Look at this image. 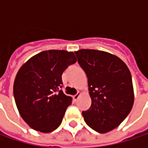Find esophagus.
Returning a JSON list of instances; mask_svg holds the SVG:
<instances>
[{
    "label": "esophagus",
    "instance_id": "1",
    "mask_svg": "<svg viewBox=\"0 0 148 148\" xmlns=\"http://www.w3.org/2000/svg\"><path fill=\"white\" fill-rule=\"evenodd\" d=\"M79 95H80V92H77L75 95H74V96H73V99H74V101H77V99H79Z\"/></svg>",
    "mask_w": 148,
    "mask_h": 148
}]
</instances>
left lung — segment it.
I'll return each instance as SVG.
<instances>
[{"label":"left lung","mask_w":148,"mask_h":148,"mask_svg":"<svg viewBox=\"0 0 148 148\" xmlns=\"http://www.w3.org/2000/svg\"><path fill=\"white\" fill-rule=\"evenodd\" d=\"M87 76L91 107L82 111L86 124L99 133L116 128L130 114L134 103L132 77L117 56L96 49L74 52Z\"/></svg>","instance_id":"1"}]
</instances>
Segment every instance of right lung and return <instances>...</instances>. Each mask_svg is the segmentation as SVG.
I'll return each mask as SVG.
<instances>
[{
  "label": "right lung",
  "mask_w": 148,
  "mask_h": 148,
  "mask_svg": "<svg viewBox=\"0 0 148 148\" xmlns=\"http://www.w3.org/2000/svg\"><path fill=\"white\" fill-rule=\"evenodd\" d=\"M75 62L73 52L49 49L32 56L18 70L14 84L15 103L32 129L49 133L62 123L73 99L62 90V74Z\"/></svg>",
  "instance_id": "obj_1"
}]
</instances>
